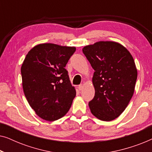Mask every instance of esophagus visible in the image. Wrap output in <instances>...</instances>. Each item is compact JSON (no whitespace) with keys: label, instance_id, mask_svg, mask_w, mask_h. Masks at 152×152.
I'll use <instances>...</instances> for the list:
<instances>
[{"label":"esophagus","instance_id":"1","mask_svg":"<svg viewBox=\"0 0 152 152\" xmlns=\"http://www.w3.org/2000/svg\"><path fill=\"white\" fill-rule=\"evenodd\" d=\"M83 87H84V86H83L82 84H80V85H79V86H78V88H79V90H80V91H82V89H83Z\"/></svg>","mask_w":152,"mask_h":152}]
</instances>
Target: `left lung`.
Masks as SVG:
<instances>
[{
  "label": "left lung",
  "mask_w": 152,
  "mask_h": 152,
  "mask_svg": "<svg viewBox=\"0 0 152 152\" xmlns=\"http://www.w3.org/2000/svg\"><path fill=\"white\" fill-rule=\"evenodd\" d=\"M94 69L95 96L89 102L91 112L102 121L120 116L134 94L137 68L127 49L114 41H98L82 49Z\"/></svg>",
  "instance_id": "left-lung-1"
}]
</instances>
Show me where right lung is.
<instances>
[{
	"label": "right lung",
	"mask_w": 152,
	"mask_h": 152,
	"mask_svg": "<svg viewBox=\"0 0 152 152\" xmlns=\"http://www.w3.org/2000/svg\"><path fill=\"white\" fill-rule=\"evenodd\" d=\"M75 47L41 43L27 54L20 68L25 96L37 115L48 121L65 115L76 91L66 65Z\"/></svg>",
	"instance_id": "obj_1"
}]
</instances>
